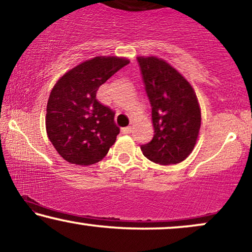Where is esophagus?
<instances>
[{
	"instance_id": "esophagus-1",
	"label": "esophagus",
	"mask_w": 252,
	"mask_h": 252,
	"mask_svg": "<svg viewBox=\"0 0 252 252\" xmlns=\"http://www.w3.org/2000/svg\"><path fill=\"white\" fill-rule=\"evenodd\" d=\"M132 129L130 128V126H126V128H123L122 129V133H131Z\"/></svg>"
}]
</instances>
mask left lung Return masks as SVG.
<instances>
[{
    "label": "left lung",
    "instance_id": "8db88e82",
    "mask_svg": "<svg viewBox=\"0 0 252 252\" xmlns=\"http://www.w3.org/2000/svg\"><path fill=\"white\" fill-rule=\"evenodd\" d=\"M152 111L155 135L142 145L143 155L160 165L178 164L196 144L201 110L195 92L185 76L157 57H137Z\"/></svg>",
    "mask_w": 252,
    "mask_h": 252
}]
</instances>
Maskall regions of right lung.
Returning a JSON list of instances; mask_svg holds the SVG:
<instances>
[{
  "label": "right lung",
  "instance_id": "1",
  "mask_svg": "<svg viewBox=\"0 0 252 252\" xmlns=\"http://www.w3.org/2000/svg\"><path fill=\"white\" fill-rule=\"evenodd\" d=\"M122 57H95L66 72L53 86L46 107V132L66 161L87 166L97 163L116 141L115 113L96 100V92L128 65Z\"/></svg>",
  "mask_w": 252,
  "mask_h": 252
}]
</instances>
